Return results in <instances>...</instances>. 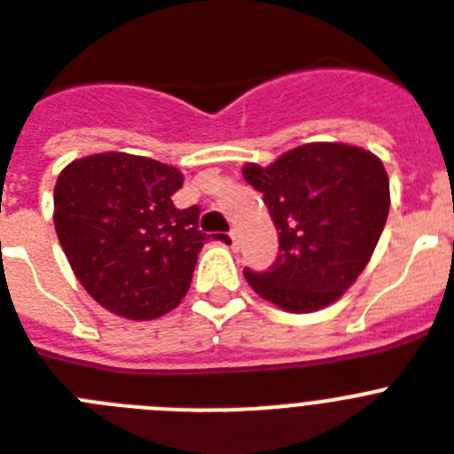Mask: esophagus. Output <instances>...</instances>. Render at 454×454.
Returning <instances> with one entry per match:
<instances>
[{
    "instance_id": "esophagus-1",
    "label": "esophagus",
    "mask_w": 454,
    "mask_h": 454,
    "mask_svg": "<svg viewBox=\"0 0 454 454\" xmlns=\"http://www.w3.org/2000/svg\"><path fill=\"white\" fill-rule=\"evenodd\" d=\"M228 239H231V247H233V249H238V233H235V231H231V233H228Z\"/></svg>"
}]
</instances>
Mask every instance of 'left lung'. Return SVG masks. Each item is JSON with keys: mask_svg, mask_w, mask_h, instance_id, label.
I'll return each mask as SVG.
<instances>
[{"mask_svg": "<svg viewBox=\"0 0 454 454\" xmlns=\"http://www.w3.org/2000/svg\"><path fill=\"white\" fill-rule=\"evenodd\" d=\"M279 231V256L245 279L265 302L311 314L356 284L390 212V180L374 152L348 143H307L270 166L245 163Z\"/></svg>", "mask_w": 454, "mask_h": 454, "instance_id": "1", "label": "left lung"}]
</instances>
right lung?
<instances>
[{
  "label": "right lung",
  "mask_w": 454,
  "mask_h": 454,
  "mask_svg": "<svg viewBox=\"0 0 454 454\" xmlns=\"http://www.w3.org/2000/svg\"><path fill=\"white\" fill-rule=\"evenodd\" d=\"M175 166L129 152L75 159L55 184V231L75 279L104 309L154 321L189 291L205 235L200 209H177Z\"/></svg>",
  "instance_id": "right-lung-1"
}]
</instances>
